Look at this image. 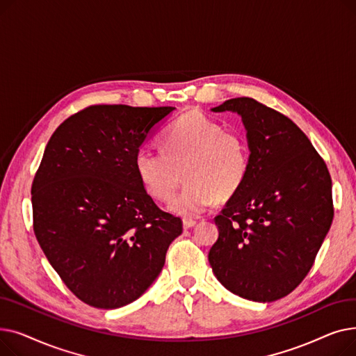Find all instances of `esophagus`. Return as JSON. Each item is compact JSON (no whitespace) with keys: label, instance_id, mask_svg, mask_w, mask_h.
<instances>
[{"label":"esophagus","instance_id":"34e87169","mask_svg":"<svg viewBox=\"0 0 356 356\" xmlns=\"http://www.w3.org/2000/svg\"><path fill=\"white\" fill-rule=\"evenodd\" d=\"M195 225H196V220H193V219H183V228L184 229L193 228Z\"/></svg>","mask_w":356,"mask_h":356}]
</instances>
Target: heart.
<instances>
[{
    "mask_svg": "<svg viewBox=\"0 0 356 356\" xmlns=\"http://www.w3.org/2000/svg\"><path fill=\"white\" fill-rule=\"evenodd\" d=\"M163 153L140 148L134 168L144 191L157 200H170L183 173L186 186L168 209L195 218L208 211L216 199L234 196L244 183L250 154L245 138L199 112H189L164 134Z\"/></svg>",
    "mask_w": 356,
    "mask_h": 356,
    "instance_id": "b5f03b06",
    "label": "heart"
}]
</instances>
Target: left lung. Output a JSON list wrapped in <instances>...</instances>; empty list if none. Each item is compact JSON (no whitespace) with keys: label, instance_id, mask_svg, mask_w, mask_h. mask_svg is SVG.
I'll return each mask as SVG.
<instances>
[{"label":"left lung","instance_id":"obj_1","mask_svg":"<svg viewBox=\"0 0 356 356\" xmlns=\"http://www.w3.org/2000/svg\"><path fill=\"white\" fill-rule=\"evenodd\" d=\"M212 111L241 117L250 167L215 218L219 236L209 264L231 293L275 302L303 282L330 229L332 179L310 140L286 115L252 98L228 99Z\"/></svg>","mask_w":356,"mask_h":356}]
</instances>
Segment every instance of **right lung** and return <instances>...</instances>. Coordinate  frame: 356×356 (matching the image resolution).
Returning a JSON list of instances; mask_svg holds the SVG:
<instances>
[{
	"mask_svg": "<svg viewBox=\"0 0 356 356\" xmlns=\"http://www.w3.org/2000/svg\"><path fill=\"white\" fill-rule=\"evenodd\" d=\"M176 108L93 105L50 137L31 186L37 241L83 303L118 309L154 283L181 219L140 183L134 157Z\"/></svg>",
	"mask_w": 356,
	"mask_h": 356,
	"instance_id": "obj_1",
	"label": "right lung"
}]
</instances>
